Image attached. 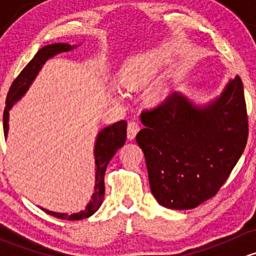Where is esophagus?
I'll return each instance as SVG.
<instances>
[{
  "mask_svg": "<svg viewBox=\"0 0 256 256\" xmlns=\"http://www.w3.org/2000/svg\"><path fill=\"white\" fill-rule=\"evenodd\" d=\"M140 131V125H138V122H135V121H132V122H130L128 125V140H134L136 136V134Z\"/></svg>",
  "mask_w": 256,
  "mask_h": 256,
  "instance_id": "34e87169",
  "label": "esophagus"
}]
</instances>
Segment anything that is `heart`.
Instances as JSON below:
<instances>
[{
  "mask_svg": "<svg viewBox=\"0 0 256 256\" xmlns=\"http://www.w3.org/2000/svg\"><path fill=\"white\" fill-rule=\"evenodd\" d=\"M166 60V56L161 52H150V53L132 56L121 68L120 82L128 90L142 89L154 79ZM167 95H168V86L166 82L160 80L150 88L147 92V100L152 104H160L166 99ZM116 96L120 99L121 94H118Z\"/></svg>",
  "mask_w": 256,
  "mask_h": 256,
  "instance_id": "heart-1",
  "label": "heart"
}]
</instances>
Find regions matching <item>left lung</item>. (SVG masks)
Wrapping results in <instances>:
<instances>
[{"instance_id":"8db88e82","label":"left lung","mask_w":256,"mask_h":256,"mask_svg":"<svg viewBox=\"0 0 256 256\" xmlns=\"http://www.w3.org/2000/svg\"><path fill=\"white\" fill-rule=\"evenodd\" d=\"M136 135L157 202L192 209L216 194L239 161L248 140V115L239 76L204 105L174 92L141 114Z\"/></svg>"}]
</instances>
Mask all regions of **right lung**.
<instances>
[{"mask_svg":"<svg viewBox=\"0 0 256 256\" xmlns=\"http://www.w3.org/2000/svg\"><path fill=\"white\" fill-rule=\"evenodd\" d=\"M78 46H70L68 43H53V44L44 46L37 52L32 60L24 66L20 76L12 82L11 88L8 90L6 99V108L4 112V138H7L8 135V120H10V110L12 109L14 104L27 92L32 82L37 78L38 73L44 66L48 59L53 58L56 54L64 53L74 49ZM126 128H128V122L125 120L118 121L108 128H102L96 135L94 146V157H95V186L94 193L92 196V200L86 204L84 210H80L79 213L66 214V213H56V212L48 210V209L42 208L46 213L56 216V218L66 219V220H80V219L89 218L90 216L95 213L102 206V200L105 194V186H104V176L106 171L108 164L112 158L114 154H116L120 147L124 146L126 141Z\"/></svg>","mask_w":256,"mask_h":256,"instance_id":"obj_1","label":"right lung"}]
</instances>
